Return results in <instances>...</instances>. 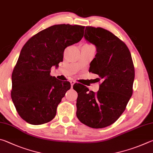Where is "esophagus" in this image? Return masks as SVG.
<instances>
[{"label": "esophagus", "mask_w": 153, "mask_h": 153, "mask_svg": "<svg viewBox=\"0 0 153 153\" xmlns=\"http://www.w3.org/2000/svg\"><path fill=\"white\" fill-rule=\"evenodd\" d=\"M75 83V81H71V87H73L74 84Z\"/></svg>", "instance_id": "1"}]
</instances>
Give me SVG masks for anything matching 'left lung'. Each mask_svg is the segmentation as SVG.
I'll use <instances>...</instances> for the list:
<instances>
[{
  "instance_id": "1",
  "label": "left lung",
  "mask_w": 153,
  "mask_h": 153,
  "mask_svg": "<svg viewBox=\"0 0 153 153\" xmlns=\"http://www.w3.org/2000/svg\"><path fill=\"white\" fill-rule=\"evenodd\" d=\"M85 38L97 48L89 71L98 74L101 82L97 93L74 85L76 116L87 126L102 128L114 124L126 109L133 93L134 66L127 45L109 31L87 26Z\"/></svg>"
}]
</instances>
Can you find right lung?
<instances>
[{
	"mask_svg": "<svg viewBox=\"0 0 153 153\" xmlns=\"http://www.w3.org/2000/svg\"><path fill=\"white\" fill-rule=\"evenodd\" d=\"M84 29L79 25H54L23 45L12 73L10 95L17 113L29 124H43L55 117L71 83L51 76V68L63 61L66 47L81 41Z\"/></svg>",
	"mask_w": 153,
	"mask_h": 153,
	"instance_id": "1",
	"label": "right lung"
}]
</instances>
